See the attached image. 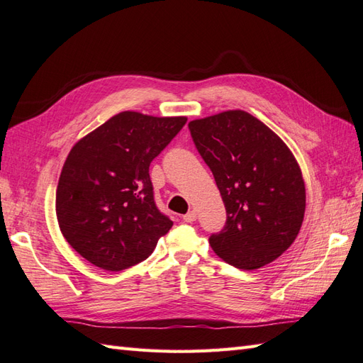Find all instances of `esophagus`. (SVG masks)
Instances as JSON below:
<instances>
[{"label": "esophagus", "mask_w": 363, "mask_h": 363, "mask_svg": "<svg viewBox=\"0 0 363 363\" xmlns=\"http://www.w3.org/2000/svg\"><path fill=\"white\" fill-rule=\"evenodd\" d=\"M182 219H184V222H193V220H196V211L190 210V211L187 213V215L182 216Z\"/></svg>", "instance_id": "1"}]
</instances>
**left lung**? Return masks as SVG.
<instances>
[{
  "instance_id": "1",
  "label": "left lung",
  "mask_w": 363,
  "mask_h": 363,
  "mask_svg": "<svg viewBox=\"0 0 363 363\" xmlns=\"http://www.w3.org/2000/svg\"><path fill=\"white\" fill-rule=\"evenodd\" d=\"M189 128L227 210L224 228L208 239L213 252L240 270L273 262L294 242L305 213V184L290 148L244 110L194 119Z\"/></svg>"
}]
</instances>
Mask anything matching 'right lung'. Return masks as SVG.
<instances>
[{
  "label": "right lung",
  "instance_id": "1",
  "mask_svg": "<svg viewBox=\"0 0 363 363\" xmlns=\"http://www.w3.org/2000/svg\"><path fill=\"white\" fill-rule=\"evenodd\" d=\"M185 123L121 111L73 145L60 176L57 218L90 264L125 270L145 261L172 228L155 203L148 169Z\"/></svg>",
  "mask_w": 363,
  "mask_h": 363
}]
</instances>
